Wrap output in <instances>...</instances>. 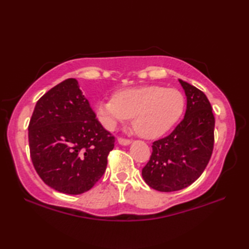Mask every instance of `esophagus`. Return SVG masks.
I'll use <instances>...</instances> for the list:
<instances>
[{"label":"esophagus","instance_id":"obj_1","mask_svg":"<svg viewBox=\"0 0 249 249\" xmlns=\"http://www.w3.org/2000/svg\"><path fill=\"white\" fill-rule=\"evenodd\" d=\"M118 142L121 144V145H128L130 144V140L129 139H125V138H119L118 139Z\"/></svg>","mask_w":249,"mask_h":249}]
</instances>
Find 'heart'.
I'll return each mask as SVG.
<instances>
[{
	"mask_svg": "<svg viewBox=\"0 0 249 249\" xmlns=\"http://www.w3.org/2000/svg\"><path fill=\"white\" fill-rule=\"evenodd\" d=\"M185 108L183 94L161 86L128 88L113 98L99 100L95 109L98 120L107 129L133 116L134 130L146 139L160 137L181 118Z\"/></svg>",
	"mask_w": 249,
	"mask_h": 249,
	"instance_id": "heart-1",
	"label": "heart"
}]
</instances>
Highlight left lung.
I'll use <instances>...</instances> for the list:
<instances>
[{
    "label": "left lung",
    "mask_w": 249,
    "mask_h": 249,
    "mask_svg": "<svg viewBox=\"0 0 249 249\" xmlns=\"http://www.w3.org/2000/svg\"><path fill=\"white\" fill-rule=\"evenodd\" d=\"M187 98L186 112L172 133L153 142L152 155L142 178L158 192H176L192 185L212 156L215 118L208 97L178 79Z\"/></svg>",
    "instance_id": "8db88e82"
}]
</instances>
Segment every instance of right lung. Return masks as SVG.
Listing matches in <instances>:
<instances>
[{
    "instance_id": "obj_1",
    "label": "right lung",
    "mask_w": 249,
    "mask_h": 249,
    "mask_svg": "<svg viewBox=\"0 0 249 249\" xmlns=\"http://www.w3.org/2000/svg\"><path fill=\"white\" fill-rule=\"evenodd\" d=\"M114 141L73 78L38 99L29 124L35 170L48 186L63 194H83L96 184Z\"/></svg>"
}]
</instances>
